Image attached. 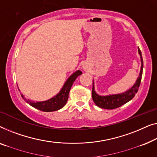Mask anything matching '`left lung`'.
Wrapping results in <instances>:
<instances>
[{
    "label": "left lung",
    "instance_id": "obj_1",
    "mask_svg": "<svg viewBox=\"0 0 157 157\" xmlns=\"http://www.w3.org/2000/svg\"><path fill=\"white\" fill-rule=\"evenodd\" d=\"M139 53L141 57V61H142V67H141V70L140 75L136 80V83L134 84L131 89L127 90V92H124L122 94H113V95H109V96H100L96 93L94 89V84L93 87H92V100H93L94 102L96 104L97 106L99 107L103 108V109H116L121 107V106L124 105L125 103L128 102L130 101L132 98L135 96V94L137 93L139 87H140L141 80H142V71H143V59H142V52L140 48L138 49Z\"/></svg>",
    "mask_w": 157,
    "mask_h": 157
}]
</instances>
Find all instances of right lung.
<instances>
[{
  "label": "right lung",
  "instance_id": "obj_1",
  "mask_svg": "<svg viewBox=\"0 0 157 157\" xmlns=\"http://www.w3.org/2000/svg\"><path fill=\"white\" fill-rule=\"evenodd\" d=\"M81 74L82 72L80 70H78V71L72 74L66 81L60 92L57 94L56 97H54L53 98L50 99V100L45 101L35 102V101H32L29 100H26L23 95H22V98L26 101V102H28L32 107L36 108L39 110H41L43 112L57 111V110L61 109L62 107L65 106L68 100V95H69L70 90L71 89L72 84H73L76 78L79 75H80Z\"/></svg>",
  "mask_w": 157,
  "mask_h": 157
}]
</instances>
